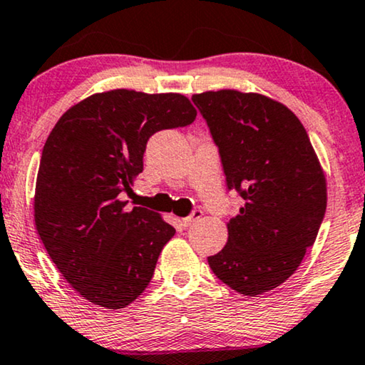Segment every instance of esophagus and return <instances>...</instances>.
<instances>
[{
  "mask_svg": "<svg viewBox=\"0 0 365 365\" xmlns=\"http://www.w3.org/2000/svg\"><path fill=\"white\" fill-rule=\"evenodd\" d=\"M201 217H202V211H199V209H196V211H192L191 216L184 217L181 222H182L184 227H189V226H192L194 222H197Z\"/></svg>",
  "mask_w": 365,
  "mask_h": 365,
  "instance_id": "34e87169",
  "label": "esophagus"
}]
</instances>
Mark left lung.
Segmentation results:
<instances>
[{"label":"left lung","instance_id":"obj_1","mask_svg":"<svg viewBox=\"0 0 365 365\" xmlns=\"http://www.w3.org/2000/svg\"><path fill=\"white\" fill-rule=\"evenodd\" d=\"M192 101L217 144L227 187L244 199L209 267L239 294H264L296 272L316 241L327 206L322 166L282 103L237 89L194 94Z\"/></svg>","mask_w":365,"mask_h":365}]
</instances>
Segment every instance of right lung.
Instances as JSON below:
<instances>
[{
    "label": "right lung",
    "instance_id": "add662e5",
    "mask_svg": "<svg viewBox=\"0 0 365 365\" xmlns=\"http://www.w3.org/2000/svg\"><path fill=\"white\" fill-rule=\"evenodd\" d=\"M196 109L179 93H96L74 104L44 143L34 224L63 277L89 302L123 309L143 294L176 234L161 214L119 194L143 171L148 139L187 126Z\"/></svg>",
    "mask_w": 365,
    "mask_h": 365
}]
</instances>
